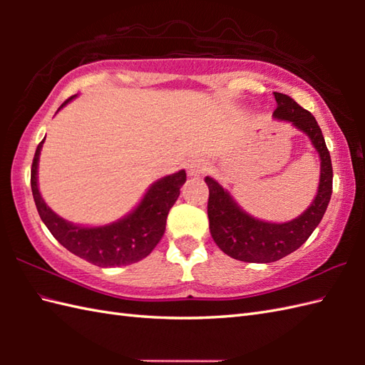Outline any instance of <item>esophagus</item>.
Wrapping results in <instances>:
<instances>
[{
    "mask_svg": "<svg viewBox=\"0 0 365 365\" xmlns=\"http://www.w3.org/2000/svg\"><path fill=\"white\" fill-rule=\"evenodd\" d=\"M207 170V163L200 158H191L187 163V173L190 177H199Z\"/></svg>",
    "mask_w": 365,
    "mask_h": 365,
    "instance_id": "esophagus-1",
    "label": "esophagus"
}]
</instances>
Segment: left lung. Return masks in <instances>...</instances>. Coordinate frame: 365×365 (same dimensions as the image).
<instances>
[{"label": "left lung", "mask_w": 365, "mask_h": 365, "mask_svg": "<svg viewBox=\"0 0 365 365\" xmlns=\"http://www.w3.org/2000/svg\"><path fill=\"white\" fill-rule=\"evenodd\" d=\"M274 98L277 102L274 118L289 120L304 131L319 152L322 160L320 185L314 202L304 213L290 222L274 224L252 218L238 207L215 178L205 177L210 234L222 252L242 262L269 263L297 251L320 224L332 195L331 157L319 123L311 113L289 96L274 92Z\"/></svg>", "instance_id": "obj_1"}]
</instances>
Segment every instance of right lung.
<instances>
[{
	"label": "right lung",
	"instance_id": "right-lung-1",
	"mask_svg": "<svg viewBox=\"0 0 365 365\" xmlns=\"http://www.w3.org/2000/svg\"><path fill=\"white\" fill-rule=\"evenodd\" d=\"M73 97L75 96L68 97L59 106V110ZM43 141L45 139L38 143L33 166H31V190H33L38 216L48 227L51 235L66 250L97 267H123L147 257L165 234L169 210L180 195L182 185L187 180V173L178 170L173 175L155 182L145 192L141 204L118 222L102 227L73 226L51 212V208L46 207L38 192L37 163Z\"/></svg>",
	"mask_w": 365,
	"mask_h": 365
}]
</instances>
